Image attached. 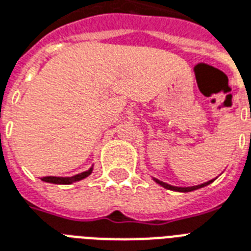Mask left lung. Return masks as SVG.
Segmentation results:
<instances>
[{"label":"left lung","mask_w":251,"mask_h":251,"mask_svg":"<svg viewBox=\"0 0 251 251\" xmlns=\"http://www.w3.org/2000/svg\"><path fill=\"white\" fill-rule=\"evenodd\" d=\"M154 181L158 183V185H161V186L166 187V189H169V190H174V192H193V190H197V189H200V187H203V186H207L209 183H211L214 179H211V181H207V182L205 183H201V185H197V186H192V187H177V186H172V185H169V183H165L162 182V181H159V179H155L154 178Z\"/></svg>","instance_id":"left-lung-1"}]
</instances>
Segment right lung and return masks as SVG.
<instances>
[{"mask_svg":"<svg viewBox=\"0 0 251 251\" xmlns=\"http://www.w3.org/2000/svg\"><path fill=\"white\" fill-rule=\"evenodd\" d=\"M93 169H89L88 172H83L81 174H77V176H73V177H42L41 179L45 181V182L49 183H57V185H70V183L77 182V181H81L83 178H86L88 176H90Z\"/></svg>","mask_w":251,"mask_h":251,"instance_id":"obj_1","label":"right lung"}]
</instances>
